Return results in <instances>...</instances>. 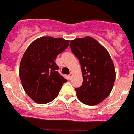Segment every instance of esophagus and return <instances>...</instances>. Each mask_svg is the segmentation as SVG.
Masks as SVG:
<instances>
[{"label": "esophagus", "mask_w": 134, "mask_h": 134, "mask_svg": "<svg viewBox=\"0 0 134 134\" xmlns=\"http://www.w3.org/2000/svg\"><path fill=\"white\" fill-rule=\"evenodd\" d=\"M72 72H71L70 74H69V78H70V79H71V77H72Z\"/></svg>", "instance_id": "esophagus-1"}]
</instances>
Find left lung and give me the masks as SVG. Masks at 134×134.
<instances>
[{
	"label": "left lung",
	"mask_w": 134,
	"mask_h": 134,
	"mask_svg": "<svg viewBox=\"0 0 134 134\" xmlns=\"http://www.w3.org/2000/svg\"><path fill=\"white\" fill-rule=\"evenodd\" d=\"M71 51L81 66L82 85L75 88L82 103L93 106L103 102L111 92L116 72L107 49L91 37L71 41Z\"/></svg>",
	"instance_id": "left-lung-1"
}]
</instances>
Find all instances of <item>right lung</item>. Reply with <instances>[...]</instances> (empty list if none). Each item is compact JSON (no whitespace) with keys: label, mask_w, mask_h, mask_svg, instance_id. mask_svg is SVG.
<instances>
[{"label":"right lung","mask_w":134,"mask_h":134,"mask_svg":"<svg viewBox=\"0 0 134 134\" xmlns=\"http://www.w3.org/2000/svg\"><path fill=\"white\" fill-rule=\"evenodd\" d=\"M69 43L62 38L42 37L33 41L23 55L19 75L26 93L36 103L54 100L67 81L57 71L55 60Z\"/></svg>","instance_id":"1"}]
</instances>
